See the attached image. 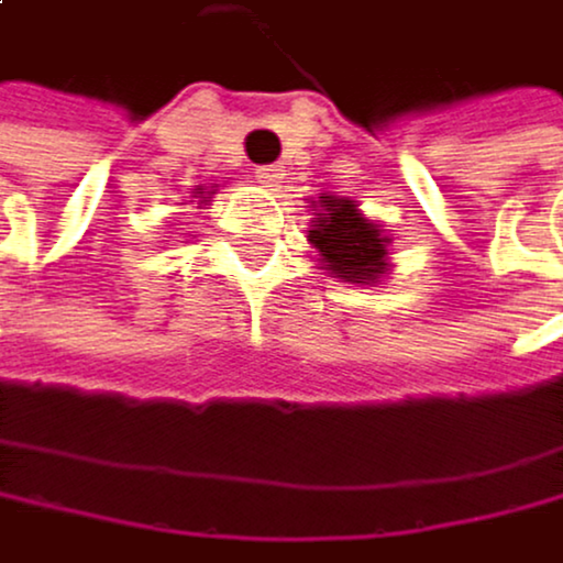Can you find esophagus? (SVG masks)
Instances as JSON below:
<instances>
[{
    "mask_svg": "<svg viewBox=\"0 0 563 563\" xmlns=\"http://www.w3.org/2000/svg\"><path fill=\"white\" fill-rule=\"evenodd\" d=\"M284 176H287L284 165H258L255 168V179L263 186H279V183H284Z\"/></svg>",
    "mask_w": 563,
    "mask_h": 563,
    "instance_id": "1",
    "label": "esophagus"
}]
</instances>
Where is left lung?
<instances>
[{"mask_svg":"<svg viewBox=\"0 0 563 563\" xmlns=\"http://www.w3.org/2000/svg\"><path fill=\"white\" fill-rule=\"evenodd\" d=\"M321 207L311 221L308 242L318 249L321 266L342 284H377L387 273L390 239L377 221L360 213V203L350 197H318Z\"/></svg>","mask_w":563,"mask_h":563,"instance_id":"obj_1","label":"left lung"}]
</instances>
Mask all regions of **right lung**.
<instances>
[{"instance_id": "obj_1", "label": "right lung", "mask_w": 563, "mask_h": 563, "mask_svg": "<svg viewBox=\"0 0 563 563\" xmlns=\"http://www.w3.org/2000/svg\"><path fill=\"white\" fill-rule=\"evenodd\" d=\"M197 194H200V203H207V197H203V186L197 189Z\"/></svg>"}]
</instances>
